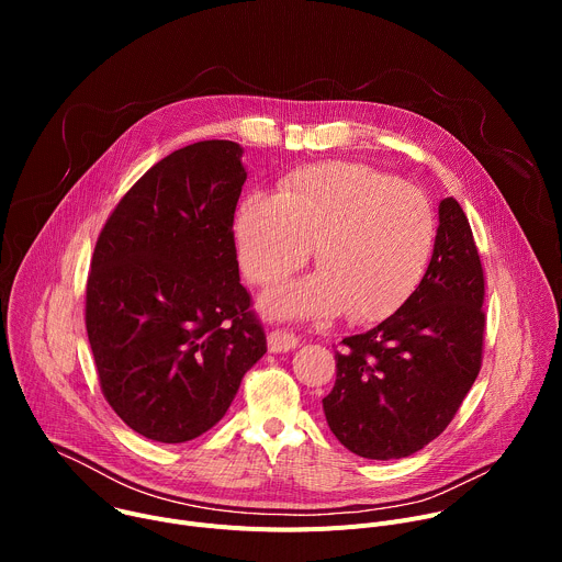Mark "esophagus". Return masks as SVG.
<instances>
[{
	"label": "esophagus",
	"mask_w": 562,
	"mask_h": 562,
	"mask_svg": "<svg viewBox=\"0 0 562 562\" xmlns=\"http://www.w3.org/2000/svg\"><path fill=\"white\" fill-rule=\"evenodd\" d=\"M297 342H300V338H297L293 331H289V329H273V331L269 334V349H271L273 353L291 351V349L297 347Z\"/></svg>",
	"instance_id": "34e87169"
}]
</instances>
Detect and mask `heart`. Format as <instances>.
<instances>
[{
  "label": "heart",
  "instance_id": "heart-1",
  "mask_svg": "<svg viewBox=\"0 0 562 562\" xmlns=\"http://www.w3.org/2000/svg\"><path fill=\"white\" fill-rule=\"evenodd\" d=\"M436 237L429 200L412 184L351 162L293 171L278 195H247L235 213V247L260 286L297 271L317 276L273 289V315H331L378 323L418 286Z\"/></svg>",
  "mask_w": 562,
  "mask_h": 562
}]
</instances>
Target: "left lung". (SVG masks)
I'll return each mask as SVG.
<instances>
[{"instance_id": "1", "label": "left lung", "mask_w": 562, "mask_h": 562, "mask_svg": "<svg viewBox=\"0 0 562 562\" xmlns=\"http://www.w3.org/2000/svg\"><path fill=\"white\" fill-rule=\"evenodd\" d=\"M434 256L418 289L384 323L336 351L323 400L334 436L369 460L407 458L438 438L483 364L485 271L462 206H438Z\"/></svg>"}]
</instances>
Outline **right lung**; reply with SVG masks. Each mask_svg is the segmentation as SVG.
Here are the masks:
<instances>
[{
  "label": "right lung",
  "instance_id": "right-lung-1",
  "mask_svg": "<svg viewBox=\"0 0 562 562\" xmlns=\"http://www.w3.org/2000/svg\"><path fill=\"white\" fill-rule=\"evenodd\" d=\"M239 157V144L204 139L159 159L113 209L93 251L87 334L100 386L155 442L209 431L267 353L235 254Z\"/></svg>",
  "mask_w": 562,
  "mask_h": 562
}]
</instances>
